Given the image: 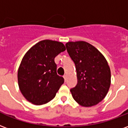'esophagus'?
Masks as SVG:
<instances>
[{"label": "esophagus", "instance_id": "obj_1", "mask_svg": "<svg viewBox=\"0 0 128 128\" xmlns=\"http://www.w3.org/2000/svg\"><path fill=\"white\" fill-rule=\"evenodd\" d=\"M64 81H66L67 79V75H64Z\"/></svg>", "mask_w": 128, "mask_h": 128}]
</instances>
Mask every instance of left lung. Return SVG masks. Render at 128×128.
I'll return each mask as SVG.
<instances>
[{"mask_svg":"<svg viewBox=\"0 0 128 128\" xmlns=\"http://www.w3.org/2000/svg\"><path fill=\"white\" fill-rule=\"evenodd\" d=\"M66 47L76 66L77 84L70 90L74 100L85 107L98 104L110 86V70L106 60L86 41L68 42Z\"/></svg>","mask_w":128,"mask_h":128,"instance_id":"8db88e82","label":"left lung"}]
</instances>
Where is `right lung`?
I'll return each mask as SVG.
<instances>
[{
  "label": "right lung",
  "mask_w": 128,
  "mask_h": 128,
  "mask_svg": "<svg viewBox=\"0 0 128 128\" xmlns=\"http://www.w3.org/2000/svg\"><path fill=\"white\" fill-rule=\"evenodd\" d=\"M66 47L61 42L43 40L26 53L18 72L19 88L28 102L42 105L54 99L64 83L57 74L55 58Z\"/></svg>",
  "instance_id": "right-lung-1"
}]
</instances>
